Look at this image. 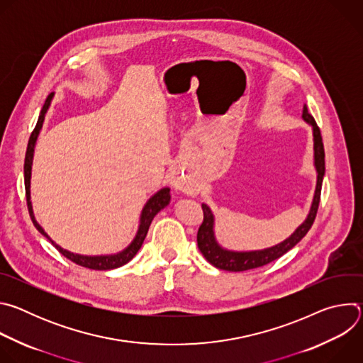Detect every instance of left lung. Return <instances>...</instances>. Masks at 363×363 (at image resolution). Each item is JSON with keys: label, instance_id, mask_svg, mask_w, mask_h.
Returning <instances> with one entry per match:
<instances>
[{"label": "left lung", "instance_id": "obj_1", "mask_svg": "<svg viewBox=\"0 0 363 363\" xmlns=\"http://www.w3.org/2000/svg\"><path fill=\"white\" fill-rule=\"evenodd\" d=\"M301 118L313 129L315 168L318 172L315 196H313L312 206H310V211L307 214V218L303 221V224H300L296 228V231L289 238H286L280 244H276V245L264 248V250H255V251H233V250L223 248L218 244V241L216 238V233H214V223H216L214 214L210 210L208 205L202 203L203 221L198 230L196 242H198L199 251L206 258V262L211 263L214 267H217L220 270H227V272H245V270L266 266V264L277 260L279 257L286 254L289 250H291L307 234V231L312 228L313 221L318 214V208H319L322 182H323V177H325V149H323L320 129L316 125L313 116L308 113L306 105L303 106Z\"/></svg>", "mask_w": 363, "mask_h": 363}]
</instances>
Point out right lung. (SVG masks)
<instances>
[{"label": "right lung", "mask_w": 363, "mask_h": 363, "mask_svg": "<svg viewBox=\"0 0 363 363\" xmlns=\"http://www.w3.org/2000/svg\"><path fill=\"white\" fill-rule=\"evenodd\" d=\"M53 96L55 93H50L45 99V103L44 106L40 112V116H38V121H37V125L28 139V146H27V152H26V161H24V184H26V196H27V206H28V213H30V217H31V221L34 224V227L47 238L51 241V244H53L65 257H67L70 262L82 266V267H86V269H91V270H113V269H118V267H122L125 266L126 263H129L132 258L136 255V252L139 251V248L142 247L143 244V240L147 234V230H149V225L153 220V217L157 216L161 210H164L165 206L169 203L171 201V194H169V188H162L160 189L157 194L152 195L147 202L145 203L143 210H142V214H140V220H139V228H138V233L133 238V241L121 252L118 254H111V255H82V254H74V252H70L65 248H62L59 244H56L53 240H51L48 237V234L43 230V227L35 221L34 218V213H33V206H31V201H30V179H31V165H33V157H34V146H35V142H37V138L40 135V130L43 128V122H44V116L50 108V103L51 100H53Z\"/></svg>", "instance_id": "add662e5"}]
</instances>
